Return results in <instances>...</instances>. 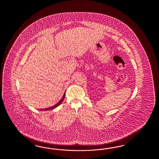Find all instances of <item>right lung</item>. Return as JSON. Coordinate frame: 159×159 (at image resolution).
I'll return each mask as SVG.
<instances>
[{"label": "right lung", "mask_w": 159, "mask_h": 159, "mask_svg": "<svg viewBox=\"0 0 159 159\" xmlns=\"http://www.w3.org/2000/svg\"><path fill=\"white\" fill-rule=\"evenodd\" d=\"M65 93H64V94H63V97L61 98V100H60V101L58 102L57 104H56L55 106H52V107H49L48 108H45V109H42L41 110H52L53 108H56V107H57L58 106H59L61 103H62V102L63 101V99H64V98H65Z\"/></svg>", "instance_id": "1"}]
</instances>
